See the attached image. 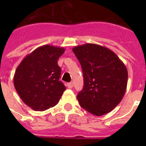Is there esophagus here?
<instances>
[{
	"instance_id": "34e87169",
	"label": "esophagus",
	"mask_w": 146,
	"mask_h": 146,
	"mask_svg": "<svg viewBox=\"0 0 146 146\" xmlns=\"http://www.w3.org/2000/svg\"><path fill=\"white\" fill-rule=\"evenodd\" d=\"M67 86H68V88H73V86H74V84H73V82H69V83L67 84Z\"/></svg>"
}]
</instances>
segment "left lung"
<instances>
[{
  "instance_id": "8db88e82",
  "label": "left lung",
  "mask_w": 146,
  "mask_h": 146,
  "mask_svg": "<svg viewBox=\"0 0 146 146\" xmlns=\"http://www.w3.org/2000/svg\"><path fill=\"white\" fill-rule=\"evenodd\" d=\"M72 51L84 77L83 88L77 96L80 106L96 116L112 111L126 92V66L112 50L96 44L76 46Z\"/></svg>"
}]
</instances>
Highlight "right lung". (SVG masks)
<instances>
[{
    "instance_id": "right-lung-1",
    "label": "right lung",
    "mask_w": 146,
    "mask_h": 146,
    "mask_svg": "<svg viewBox=\"0 0 146 146\" xmlns=\"http://www.w3.org/2000/svg\"><path fill=\"white\" fill-rule=\"evenodd\" d=\"M65 52L64 47L43 45L26 55L14 75L17 92L26 105L36 111L55 106L66 87L60 80L58 60Z\"/></svg>"
}]
</instances>
